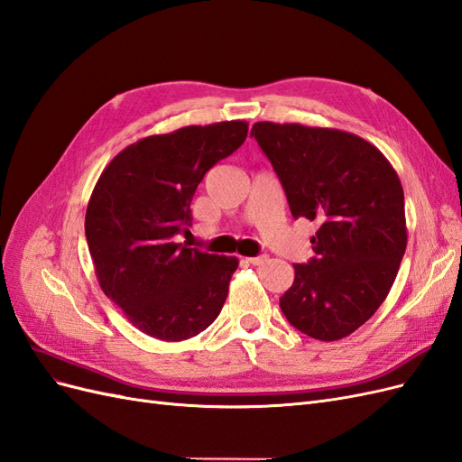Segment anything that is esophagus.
Returning a JSON list of instances; mask_svg holds the SVG:
<instances>
[{
  "label": "esophagus",
  "instance_id": "34e87169",
  "mask_svg": "<svg viewBox=\"0 0 462 462\" xmlns=\"http://www.w3.org/2000/svg\"><path fill=\"white\" fill-rule=\"evenodd\" d=\"M265 258H268V256H265V254H260V256L246 258V262H248V263H253V265H260V263H263V262H265Z\"/></svg>",
  "mask_w": 462,
  "mask_h": 462
}]
</instances>
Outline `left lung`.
Masks as SVG:
<instances>
[{"mask_svg": "<svg viewBox=\"0 0 462 462\" xmlns=\"http://www.w3.org/2000/svg\"><path fill=\"white\" fill-rule=\"evenodd\" d=\"M291 214L318 223L314 258L295 263L279 306L291 326L337 341L374 316L407 248L404 194L383 153L356 134L299 123L253 125Z\"/></svg>", "mask_w": 462, "mask_h": 462, "instance_id": "8db88e82", "label": "left lung"}]
</instances>
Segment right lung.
Masks as SVG:
<instances>
[{
  "mask_svg": "<svg viewBox=\"0 0 462 462\" xmlns=\"http://www.w3.org/2000/svg\"><path fill=\"white\" fill-rule=\"evenodd\" d=\"M246 134L248 123L221 121L146 136L119 152L97 179L85 219L96 277L150 337H194L223 309L239 260L173 236L190 226V202L206 171Z\"/></svg>",
  "mask_w": 462,
  "mask_h": 462,
  "instance_id": "add662e5",
  "label": "right lung"
}]
</instances>
